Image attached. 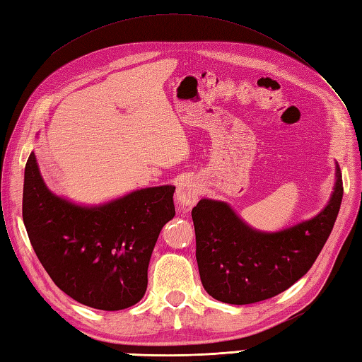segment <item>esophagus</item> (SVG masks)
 <instances>
[{"mask_svg": "<svg viewBox=\"0 0 362 362\" xmlns=\"http://www.w3.org/2000/svg\"><path fill=\"white\" fill-rule=\"evenodd\" d=\"M199 194H201V188H199V183H196L193 179L182 180L179 187H177V202L185 206L196 204Z\"/></svg>", "mask_w": 362, "mask_h": 362, "instance_id": "34e87169", "label": "esophagus"}]
</instances>
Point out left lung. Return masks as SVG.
Listing matches in <instances>:
<instances>
[{
  "mask_svg": "<svg viewBox=\"0 0 362 362\" xmlns=\"http://www.w3.org/2000/svg\"><path fill=\"white\" fill-rule=\"evenodd\" d=\"M344 194L339 165L328 205L316 218L276 233L252 230L224 202L202 199L191 218L205 291L224 303L247 305L291 288L310 271L332 233Z\"/></svg>",
  "mask_w": 362,
  "mask_h": 362,
  "instance_id": "1",
  "label": "left lung"
}]
</instances>
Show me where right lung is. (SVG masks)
Listing matches in <instances>:
<instances>
[{"label": "right lung", "mask_w": 362, "mask_h": 362, "mask_svg": "<svg viewBox=\"0 0 362 362\" xmlns=\"http://www.w3.org/2000/svg\"><path fill=\"white\" fill-rule=\"evenodd\" d=\"M171 185L134 191L101 206L54 196L34 152L25 168L23 222L51 280L76 302L118 311L140 302L160 230L175 214Z\"/></svg>", "instance_id": "right-lung-1"}]
</instances>
